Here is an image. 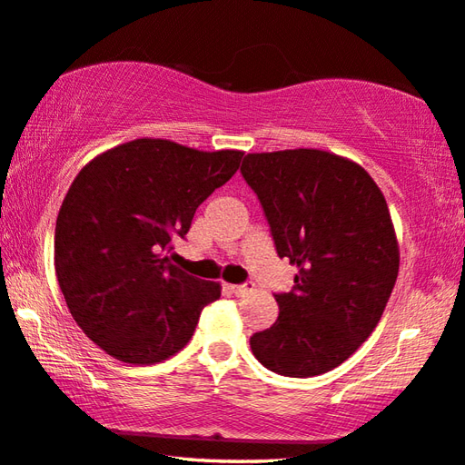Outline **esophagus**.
<instances>
[{"label": "esophagus", "instance_id": "esophagus-1", "mask_svg": "<svg viewBox=\"0 0 465 465\" xmlns=\"http://www.w3.org/2000/svg\"><path fill=\"white\" fill-rule=\"evenodd\" d=\"M227 290H230V292L235 294V296H244V294H248V292H252L254 283H252V282H246V283H232V286H227Z\"/></svg>", "mask_w": 465, "mask_h": 465}]
</instances>
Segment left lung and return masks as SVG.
<instances>
[{
	"label": "left lung",
	"instance_id": "8db88e82",
	"mask_svg": "<svg viewBox=\"0 0 465 465\" xmlns=\"http://www.w3.org/2000/svg\"><path fill=\"white\" fill-rule=\"evenodd\" d=\"M242 177L261 200L277 254L299 267L280 315L251 338L252 355L290 378L346 361L376 328L399 275L388 204L363 166L299 148L246 154Z\"/></svg>",
	"mask_w": 465,
	"mask_h": 465
}]
</instances>
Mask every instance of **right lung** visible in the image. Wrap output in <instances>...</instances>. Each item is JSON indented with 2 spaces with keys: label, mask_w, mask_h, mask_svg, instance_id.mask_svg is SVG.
Listing matches in <instances>:
<instances>
[{
  "label": "right lung",
  "mask_w": 465,
  "mask_h": 465,
  "mask_svg": "<svg viewBox=\"0 0 465 465\" xmlns=\"http://www.w3.org/2000/svg\"><path fill=\"white\" fill-rule=\"evenodd\" d=\"M244 152L169 140L106 150L74 177L55 219L54 265L73 320L110 357L150 365L190 342L217 282L173 265V242L238 171Z\"/></svg>",
  "instance_id": "1"
}]
</instances>
